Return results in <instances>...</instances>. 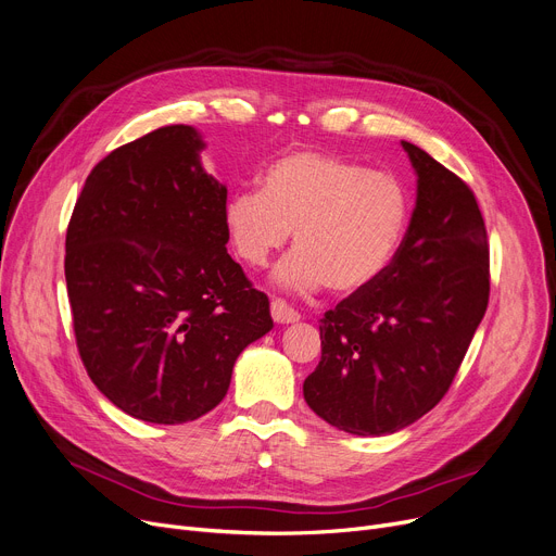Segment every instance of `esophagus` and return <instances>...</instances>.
<instances>
[{"label":"esophagus","instance_id":"34e87169","mask_svg":"<svg viewBox=\"0 0 556 556\" xmlns=\"http://www.w3.org/2000/svg\"><path fill=\"white\" fill-rule=\"evenodd\" d=\"M270 313H273L275 323H279V325H293L302 317L293 306H288L286 300H281V298H275L270 302Z\"/></svg>","mask_w":556,"mask_h":556}]
</instances>
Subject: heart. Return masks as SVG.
Listing matches in <instances>:
<instances>
[{
  "label": "heart",
  "instance_id": "1",
  "mask_svg": "<svg viewBox=\"0 0 556 556\" xmlns=\"http://www.w3.org/2000/svg\"><path fill=\"white\" fill-rule=\"evenodd\" d=\"M261 191L233 193L225 227L233 252L266 266L295 231V254L279 268L286 286L352 295L378 279L407 225V198L386 173L327 153L295 151L261 173Z\"/></svg>",
  "mask_w": 556,
  "mask_h": 556
}]
</instances>
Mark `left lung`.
<instances>
[{"instance_id": "8db88e82", "label": "left lung", "mask_w": 556, "mask_h": 556, "mask_svg": "<svg viewBox=\"0 0 556 556\" xmlns=\"http://www.w3.org/2000/svg\"><path fill=\"white\" fill-rule=\"evenodd\" d=\"M417 207L390 266L319 319L311 410L352 434H390L444 399L489 304V241L462 178L403 141Z\"/></svg>"}]
</instances>
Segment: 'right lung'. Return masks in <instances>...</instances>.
I'll return each mask as SVG.
<instances>
[{"label":"right lung","mask_w":556,"mask_h":556,"mask_svg":"<svg viewBox=\"0 0 556 556\" xmlns=\"http://www.w3.org/2000/svg\"><path fill=\"white\" fill-rule=\"evenodd\" d=\"M191 126L157 128L87 175L65 239L80 361L126 415L187 424L227 394L270 302L227 254V189L200 166Z\"/></svg>","instance_id":"1"}]
</instances>
